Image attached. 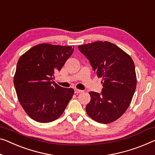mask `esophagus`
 Here are the masks:
<instances>
[{"instance_id": "34e87169", "label": "esophagus", "mask_w": 155, "mask_h": 155, "mask_svg": "<svg viewBox=\"0 0 155 155\" xmlns=\"http://www.w3.org/2000/svg\"><path fill=\"white\" fill-rule=\"evenodd\" d=\"M74 91H75V94H80V93L83 92L82 90H80V89H74Z\"/></svg>"}]
</instances>
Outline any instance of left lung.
I'll list each match as a JSON object with an SVG mask.
<instances>
[{"label":"left lung","mask_w":155,"mask_h":155,"mask_svg":"<svg viewBox=\"0 0 155 155\" xmlns=\"http://www.w3.org/2000/svg\"><path fill=\"white\" fill-rule=\"evenodd\" d=\"M78 49L89 59L97 77L102 78L101 94L89 92L87 114L103 124L117 120L127 110L136 89L134 61L122 49L108 41L81 45Z\"/></svg>","instance_id":"left-lung-1"}]
</instances>
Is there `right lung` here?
<instances>
[{"label": "right lung", "mask_w": 155, "mask_h": 155, "mask_svg": "<svg viewBox=\"0 0 155 155\" xmlns=\"http://www.w3.org/2000/svg\"><path fill=\"white\" fill-rule=\"evenodd\" d=\"M72 46L41 44L31 48L18 59L14 84L19 102L26 114L39 123L58 118L72 98L74 90L54 82L73 54Z\"/></svg>", "instance_id": "right-lung-1"}]
</instances>
